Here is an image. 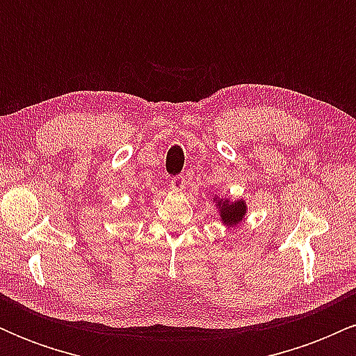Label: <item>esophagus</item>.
I'll return each mask as SVG.
<instances>
[{"mask_svg":"<svg viewBox=\"0 0 356 356\" xmlns=\"http://www.w3.org/2000/svg\"><path fill=\"white\" fill-rule=\"evenodd\" d=\"M186 177L184 175H177V177H172V181H170V187H172V191L175 192H182L186 189Z\"/></svg>","mask_w":356,"mask_h":356,"instance_id":"1","label":"esophagus"}]
</instances>
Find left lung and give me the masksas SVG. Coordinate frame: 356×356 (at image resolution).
Here are the masks:
<instances>
[{"label": "left lung", "instance_id": "left-lung-1", "mask_svg": "<svg viewBox=\"0 0 356 356\" xmlns=\"http://www.w3.org/2000/svg\"><path fill=\"white\" fill-rule=\"evenodd\" d=\"M214 202L218 206L219 218L222 220L224 226L234 227L239 222H243V219L246 218L248 206L243 199L239 201H231V199H219L218 195H214Z\"/></svg>", "mask_w": 356, "mask_h": 356}]
</instances>
